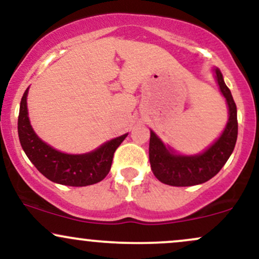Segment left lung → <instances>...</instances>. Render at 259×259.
Wrapping results in <instances>:
<instances>
[{
	"mask_svg": "<svg viewBox=\"0 0 259 259\" xmlns=\"http://www.w3.org/2000/svg\"><path fill=\"white\" fill-rule=\"evenodd\" d=\"M215 78L227 99L229 120L222 136L203 153L197 156H177L168 150L156 134L151 132L150 163L154 177L170 186H194L206 183L219 173L233 153L237 139V111L231 92L225 85L221 70Z\"/></svg>",
	"mask_w": 259,
	"mask_h": 259,
	"instance_id": "left-lung-1",
	"label": "left lung"
}]
</instances>
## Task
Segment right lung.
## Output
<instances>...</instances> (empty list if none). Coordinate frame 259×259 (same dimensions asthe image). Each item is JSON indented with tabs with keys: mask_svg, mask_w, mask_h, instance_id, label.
Returning a JSON list of instances; mask_svg holds the SVG:
<instances>
[{
	"mask_svg": "<svg viewBox=\"0 0 259 259\" xmlns=\"http://www.w3.org/2000/svg\"><path fill=\"white\" fill-rule=\"evenodd\" d=\"M28 89L20 101L18 135L23 150L41 174L53 183L68 186H88L100 183L111 170L115 150L127 134L113 139L96 151L85 154H67L55 150L37 138L30 125L26 108Z\"/></svg>",
	"mask_w": 259,
	"mask_h": 259,
	"instance_id": "obj_1",
	"label": "right lung"
}]
</instances>
